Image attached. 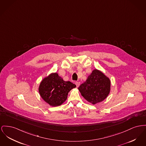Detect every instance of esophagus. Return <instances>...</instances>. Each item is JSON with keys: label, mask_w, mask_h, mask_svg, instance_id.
<instances>
[{"label": "esophagus", "mask_w": 146, "mask_h": 146, "mask_svg": "<svg viewBox=\"0 0 146 146\" xmlns=\"http://www.w3.org/2000/svg\"><path fill=\"white\" fill-rule=\"evenodd\" d=\"M76 85L77 86V87H78L80 86V82H76Z\"/></svg>", "instance_id": "1"}]
</instances>
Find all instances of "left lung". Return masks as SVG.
<instances>
[{
	"instance_id": "obj_1",
	"label": "left lung",
	"mask_w": 146,
	"mask_h": 146,
	"mask_svg": "<svg viewBox=\"0 0 146 146\" xmlns=\"http://www.w3.org/2000/svg\"><path fill=\"white\" fill-rule=\"evenodd\" d=\"M78 89L88 102L95 104L102 102L108 96L110 80L102 72L94 69Z\"/></svg>"
}]
</instances>
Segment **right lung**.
Segmentation results:
<instances>
[{
  "label": "right lung",
  "instance_id": "right-lung-1",
  "mask_svg": "<svg viewBox=\"0 0 146 146\" xmlns=\"http://www.w3.org/2000/svg\"><path fill=\"white\" fill-rule=\"evenodd\" d=\"M76 86L69 81H64L56 73L44 78L39 86V93L43 100L53 106L64 103L69 92Z\"/></svg>",
  "mask_w": 146,
  "mask_h": 146
}]
</instances>
